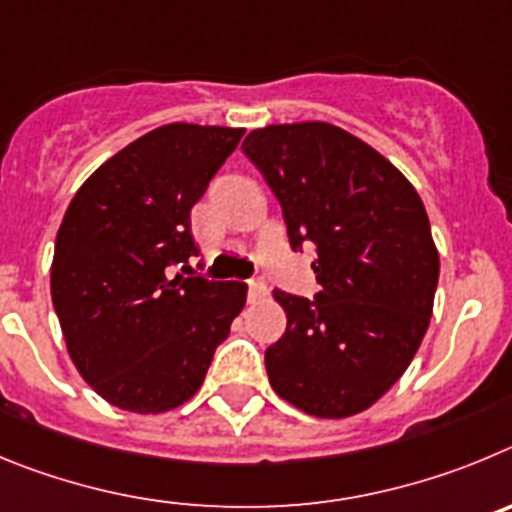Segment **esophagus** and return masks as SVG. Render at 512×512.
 Wrapping results in <instances>:
<instances>
[{"label":"esophagus","mask_w":512,"mask_h":512,"mask_svg":"<svg viewBox=\"0 0 512 512\" xmlns=\"http://www.w3.org/2000/svg\"><path fill=\"white\" fill-rule=\"evenodd\" d=\"M265 296H267L265 280H262V278L247 280V298H250V301H262Z\"/></svg>","instance_id":"1"}]
</instances>
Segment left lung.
Wrapping results in <instances>:
<instances>
[{
	"label": "left lung",
	"mask_w": 512,
	"mask_h": 512,
	"mask_svg": "<svg viewBox=\"0 0 512 512\" xmlns=\"http://www.w3.org/2000/svg\"><path fill=\"white\" fill-rule=\"evenodd\" d=\"M242 150L280 201L290 247L319 252V293L275 290L288 326L265 349L270 385L311 416H354L393 388L428 329L439 252L421 196L334 124H270Z\"/></svg>",
	"instance_id": "8db88e82"
}]
</instances>
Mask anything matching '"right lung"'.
Masks as SVG:
<instances>
[{
  "mask_svg": "<svg viewBox=\"0 0 512 512\" xmlns=\"http://www.w3.org/2000/svg\"><path fill=\"white\" fill-rule=\"evenodd\" d=\"M245 130L165 124L78 188L50 296L81 377L117 408L163 413L204 382L247 285L178 275L199 257L191 209Z\"/></svg>",
  "mask_w": 512,
  "mask_h": 512,
  "instance_id": "1",
  "label": "right lung"
}]
</instances>
